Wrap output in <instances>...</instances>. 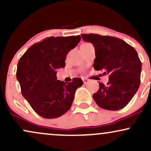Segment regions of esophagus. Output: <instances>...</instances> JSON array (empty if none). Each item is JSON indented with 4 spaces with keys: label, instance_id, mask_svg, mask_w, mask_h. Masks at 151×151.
<instances>
[{
    "label": "esophagus",
    "instance_id": "1",
    "mask_svg": "<svg viewBox=\"0 0 151 151\" xmlns=\"http://www.w3.org/2000/svg\"><path fill=\"white\" fill-rule=\"evenodd\" d=\"M83 82H84V84H87V83L89 82V79H83Z\"/></svg>",
    "mask_w": 151,
    "mask_h": 151
}]
</instances>
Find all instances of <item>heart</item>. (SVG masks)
I'll use <instances>...</instances> for the list:
<instances>
[{
    "mask_svg": "<svg viewBox=\"0 0 151 151\" xmlns=\"http://www.w3.org/2000/svg\"><path fill=\"white\" fill-rule=\"evenodd\" d=\"M86 44H88V43H84V44H83V45H86Z\"/></svg>",
    "mask_w": 151,
    "mask_h": 151,
    "instance_id": "heart-1",
    "label": "heart"
}]
</instances>
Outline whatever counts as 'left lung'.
Segmentation results:
<instances>
[{
    "label": "left lung",
    "instance_id": "obj_1",
    "mask_svg": "<svg viewBox=\"0 0 151 151\" xmlns=\"http://www.w3.org/2000/svg\"><path fill=\"white\" fill-rule=\"evenodd\" d=\"M95 48L93 68L109 74L106 85L99 84L93 98L99 106L110 111L124 108L139 88L142 69L136 50L119 38L98 34H81Z\"/></svg>",
    "mask_w": 151,
    "mask_h": 151
}]
</instances>
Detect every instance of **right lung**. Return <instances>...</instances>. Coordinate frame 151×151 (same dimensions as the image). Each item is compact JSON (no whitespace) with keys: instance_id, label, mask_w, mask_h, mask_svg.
Returning a JSON list of instances; mask_svg holds the SVG:
<instances>
[{"instance_id":"obj_1","label":"right lung","mask_w":151,"mask_h":151,"mask_svg":"<svg viewBox=\"0 0 151 151\" xmlns=\"http://www.w3.org/2000/svg\"><path fill=\"white\" fill-rule=\"evenodd\" d=\"M80 35L50 37L28 48L20 58L16 77L21 93L38 115L58 118L70 109L80 78L65 83L57 79V70L65 67L67 53L77 45Z\"/></svg>"}]
</instances>
